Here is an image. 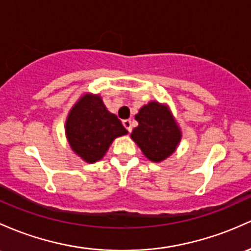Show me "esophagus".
<instances>
[{
	"label": "esophagus",
	"instance_id": "esophagus-1",
	"mask_svg": "<svg viewBox=\"0 0 251 251\" xmlns=\"http://www.w3.org/2000/svg\"><path fill=\"white\" fill-rule=\"evenodd\" d=\"M123 125L125 126V128H126V130H127L128 132L132 131V121H131V119L124 120V121H123Z\"/></svg>",
	"mask_w": 251,
	"mask_h": 251
}]
</instances>
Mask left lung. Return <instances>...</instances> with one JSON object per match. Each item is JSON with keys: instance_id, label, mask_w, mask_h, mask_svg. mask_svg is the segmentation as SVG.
Here are the masks:
<instances>
[{"instance_id": "8db88e82", "label": "left lung", "mask_w": 251, "mask_h": 251, "mask_svg": "<svg viewBox=\"0 0 251 251\" xmlns=\"http://www.w3.org/2000/svg\"><path fill=\"white\" fill-rule=\"evenodd\" d=\"M138 126L131 138L152 162H161L172 155L181 139L180 128L166 106L156 101L145 104L136 115Z\"/></svg>"}]
</instances>
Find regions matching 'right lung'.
Wrapping results in <instances>:
<instances>
[{"label":"right lung","instance_id":"obj_1","mask_svg":"<svg viewBox=\"0 0 251 251\" xmlns=\"http://www.w3.org/2000/svg\"><path fill=\"white\" fill-rule=\"evenodd\" d=\"M65 131L70 147L88 163L103 157L117 137L127 133L115 114L107 111L99 95L87 94L68 115Z\"/></svg>","mask_w":251,"mask_h":251}]
</instances>
